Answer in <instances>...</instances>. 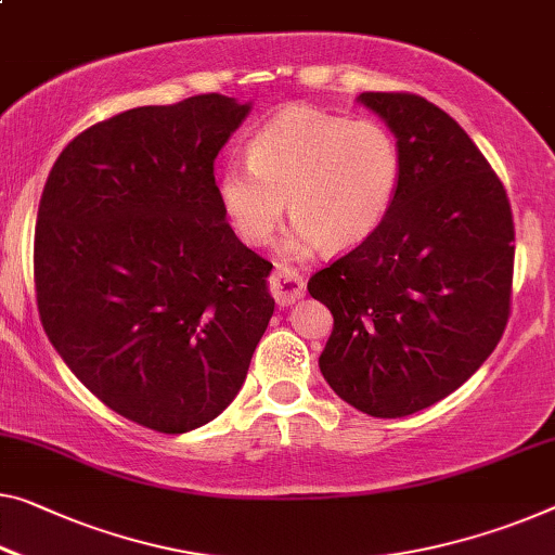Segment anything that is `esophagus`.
<instances>
[{
    "label": "esophagus",
    "instance_id": "esophagus-1",
    "mask_svg": "<svg viewBox=\"0 0 555 555\" xmlns=\"http://www.w3.org/2000/svg\"><path fill=\"white\" fill-rule=\"evenodd\" d=\"M269 288L279 306H288L304 296V279L294 269H279L271 274Z\"/></svg>",
    "mask_w": 555,
    "mask_h": 555
}]
</instances>
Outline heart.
I'll list each match as a JSON object with an SVG mask.
<instances>
[{
    "label": "heart",
    "mask_w": 555,
    "mask_h": 555,
    "mask_svg": "<svg viewBox=\"0 0 555 555\" xmlns=\"http://www.w3.org/2000/svg\"><path fill=\"white\" fill-rule=\"evenodd\" d=\"M399 184L401 149L384 124L288 106L256 131L249 164L219 171L217 196L244 244H269L286 204L296 229L284 251L338 256L384 224Z\"/></svg>",
    "instance_id": "1"
}]
</instances>
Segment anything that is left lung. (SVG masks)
<instances>
[{
  "mask_svg": "<svg viewBox=\"0 0 555 555\" xmlns=\"http://www.w3.org/2000/svg\"><path fill=\"white\" fill-rule=\"evenodd\" d=\"M391 129L401 184L384 224L309 279L334 317L319 369L338 399L401 418L456 391L508 324L514 217L470 137L416 94L357 99Z\"/></svg>",
  "mask_w": 555,
  "mask_h": 555,
  "instance_id": "1",
  "label": "left lung"
}]
</instances>
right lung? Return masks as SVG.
Wrapping results in <instances>:
<instances>
[{
	"label": "right lung",
	"instance_id": "add662e5",
	"mask_svg": "<svg viewBox=\"0 0 555 555\" xmlns=\"http://www.w3.org/2000/svg\"><path fill=\"white\" fill-rule=\"evenodd\" d=\"M249 112L221 94L137 106L72 139L41 192V326L99 401L159 434L236 399L274 313L271 263L238 242L214 181Z\"/></svg>",
	"mask_w": 555,
	"mask_h": 555
}]
</instances>
